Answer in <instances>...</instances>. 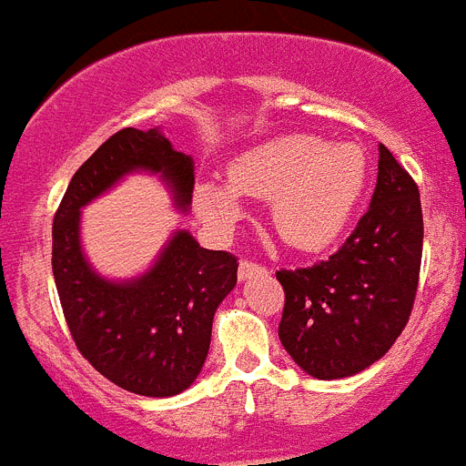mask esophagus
Masks as SVG:
<instances>
[{
	"label": "esophagus",
	"mask_w": 466,
	"mask_h": 466,
	"mask_svg": "<svg viewBox=\"0 0 466 466\" xmlns=\"http://www.w3.org/2000/svg\"><path fill=\"white\" fill-rule=\"evenodd\" d=\"M258 273H266V268H263L261 263L249 261V258L240 261V268H238V278H240V279L254 278V275H258Z\"/></svg>",
	"instance_id": "obj_1"
}]
</instances>
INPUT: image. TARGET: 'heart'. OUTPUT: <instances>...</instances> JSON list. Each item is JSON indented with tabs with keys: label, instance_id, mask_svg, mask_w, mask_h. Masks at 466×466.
Instances as JSON below:
<instances>
[{
	"label": "heart",
	"instance_id": "heart-1",
	"mask_svg": "<svg viewBox=\"0 0 466 466\" xmlns=\"http://www.w3.org/2000/svg\"><path fill=\"white\" fill-rule=\"evenodd\" d=\"M369 187V158L357 144H327L315 135H279L228 166V187L200 182L196 208L205 219L233 226L240 198L273 200L270 217L284 242L299 249L331 245L350 224Z\"/></svg>",
	"mask_w": 466,
	"mask_h": 466
}]
</instances>
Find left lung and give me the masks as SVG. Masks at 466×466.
<instances>
[{"mask_svg": "<svg viewBox=\"0 0 466 466\" xmlns=\"http://www.w3.org/2000/svg\"><path fill=\"white\" fill-rule=\"evenodd\" d=\"M422 261V208L413 177L380 144L371 208L339 252L308 268L278 270L279 340L319 380L364 371L409 324Z\"/></svg>", "mask_w": 466, "mask_h": 466, "instance_id": "8db88e82", "label": "left lung"}]
</instances>
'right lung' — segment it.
Returning a JSON list of instances; mask_svg holds the SVG:
<instances>
[{
	"instance_id": "obj_1",
	"label": "right lung",
	"mask_w": 466,
	"mask_h": 466,
	"mask_svg": "<svg viewBox=\"0 0 466 466\" xmlns=\"http://www.w3.org/2000/svg\"><path fill=\"white\" fill-rule=\"evenodd\" d=\"M130 170L160 172L179 208L193 196V160L158 130L123 127L72 177L53 219V278L72 340L106 380L142 397L184 392L205 364L214 310L238 282V257L179 230L133 282H106L79 247V209Z\"/></svg>"
}]
</instances>
